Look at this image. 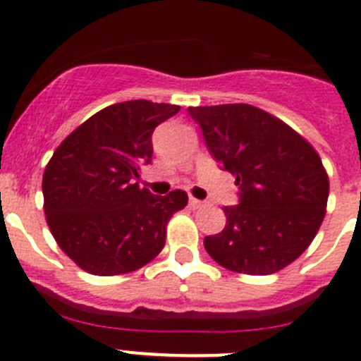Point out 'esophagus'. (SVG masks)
I'll return each instance as SVG.
<instances>
[{
    "label": "esophagus",
    "instance_id": "34e87169",
    "mask_svg": "<svg viewBox=\"0 0 361 361\" xmlns=\"http://www.w3.org/2000/svg\"><path fill=\"white\" fill-rule=\"evenodd\" d=\"M202 206H204V200L195 199V197H190V208L191 209H199V208H202Z\"/></svg>",
    "mask_w": 361,
    "mask_h": 361
}]
</instances>
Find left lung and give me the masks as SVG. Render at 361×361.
Returning <instances> with one entry per match:
<instances>
[{
	"label": "left lung",
	"mask_w": 361,
	"mask_h": 361,
	"mask_svg": "<svg viewBox=\"0 0 361 361\" xmlns=\"http://www.w3.org/2000/svg\"><path fill=\"white\" fill-rule=\"evenodd\" d=\"M220 168L235 175L238 204L204 238L226 269L271 275L295 262L318 233L329 197L322 159L304 137L251 104L188 108Z\"/></svg>",
	"instance_id": "8db88e82"
}]
</instances>
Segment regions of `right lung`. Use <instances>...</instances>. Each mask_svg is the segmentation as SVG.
Segmentation results:
<instances>
[{
	"mask_svg": "<svg viewBox=\"0 0 361 361\" xmlns=\"http://www.w3.org/2000/svg\"><path fill=\"white\" fill-rule=\"evenodd\" d=\"M180 110L146 99L111 104L57 146L43 173L44 215L54 238L92 275L130 273L164 247L166 224L186 191L153 195L139 188L152 162V133Z\"/></svg>",
	"mask_w": 361,
	"mask_h": 361,
	"instance_id": "1",
	"label": "right lung"
}]
</instances>
